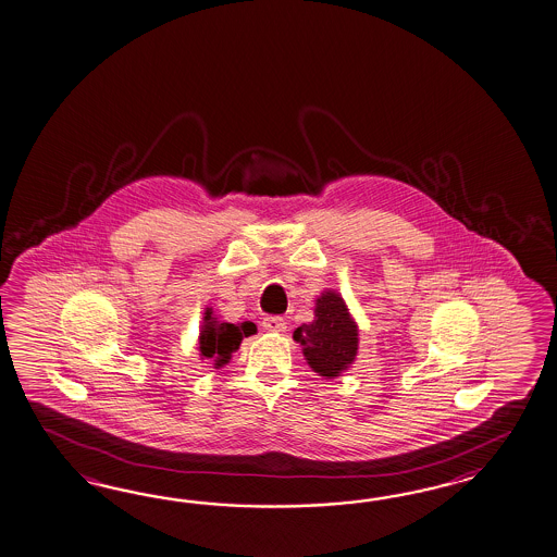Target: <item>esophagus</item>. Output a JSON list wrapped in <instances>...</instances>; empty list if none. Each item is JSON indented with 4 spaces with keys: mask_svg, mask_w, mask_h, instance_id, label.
<instances>
[{
    "mask_svg": "<svg viewBox=\"0 0 557 557\" xmlns=\"http://www.w3.org/2000/svg\"><path fill=\"white\" fill-rule=\"evenodd\" d=\"M263 331L268 332H286V320L282 317H265L261 322Z\"/></svg>",
    "mask_w": 557,
    "mask_h": 557,
    "instance_id": "obj_1",
    "label": "esophagus"
}]
</instances>
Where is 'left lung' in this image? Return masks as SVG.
Returning <instances> with one entry per match:
<instances>
[{"label":"left lung","mask_w":557,"mask_h":557,"mask_svg":"<svg viewBox=\"0 0 557 557\" xmlns=\"http://www.w3.org/2000/svg\"><path fill=\"white\" fill-rule=\"evenodd\" d=\"M308 367L324 379H336L357 359L359 324L336 289H324L314 300V320L294 331Z\"/></svg>","instance_id":"1"}]
</instances>
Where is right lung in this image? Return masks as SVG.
<instances>
[{"label": "right lung", "mask_w": 557, "mask_h": 557, "mask_svg": "<svg viewBox=\"0 0 557 557\" xmlns=\"http://www.w3.org/2000/svg\"><path fill=\"white\" fill-rule=\"evenodd\" d=\"M257 329L253 322H240L231 324L212 312L211 306L205 308V317L198 332L196 350L200 361H212L214 369L225 367L231 361L233 352L239 350L240 341L256 334Z\"/></svg>", "instance_id": "right-lung-1"}]
</instances>
